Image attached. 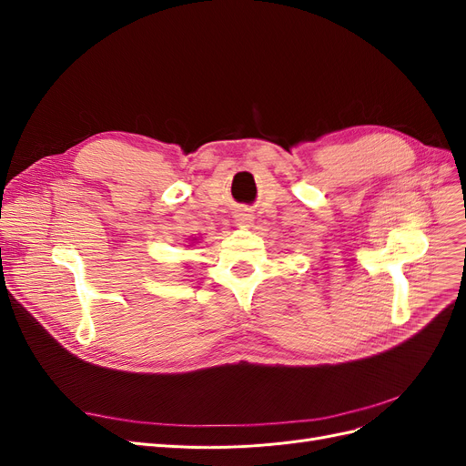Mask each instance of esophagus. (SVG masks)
I'll return each mask as SVG.
<instances>
[{
    "instance_id": "esophagus-1",
    "label": "esophagus",
    "mask_w": 466,
    "mask_h": 466,
    "mask_svg": "<svg viewBox=\"0 0 466 466\" xmlns=\"http://www.w3.org/2000/svg\"><path fill=\"white\" fill-rule=\"evenodd\" d=\"M235 221H237V225H241V228H247V225L252 221V214L245 208L237 209L235 211Z\"/></svg>"
}]
</instances>
